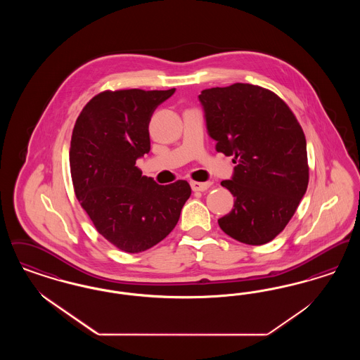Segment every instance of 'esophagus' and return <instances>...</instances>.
I'll return each mask as SVG.
<instances>
[{
    "mask_svg": "<svg viewBox=\"0 0 360 360\" xmlns=\"http://www.w3.org/2000/svg\"><path fill=\"white\" fill-rule=\"evenodd\" d=\"M190 186L194 191H205L212 186V182H197V181H191Z\"/></svg>",
    "mask_w": 360,
    "mask_h": 360,
    "instance_id": "1",
    "label": "esophagus"
}]
</instances>
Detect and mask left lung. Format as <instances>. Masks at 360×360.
I'll return each instance as SVG.
<instances>
[{
  "label": "left lung",
  "mask_w": 360,
  "mask_h": 360,
  "mask_svg": "<svg viewBox=\"0 0 360 360\" xmlns=\"http://www.w3.org/2000/svg\"><path fill=\"white\" fill-rule=\"evenodd\" d=\"M198 98L217 153L236 163L232 179L221 182L235 204L219 225L240 243L266 244L285 229L307 193L304 131L288 103L262 86L212 87Z\"/></svg>",
  "instance_id": "obj_1"
}]
</instances>
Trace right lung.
I'll use <instances>...</instances> for the list:
<instances>
[{"mask_svg": "<svg viewBox=\"0 0 360 360\" xmlns=\"http://www.w3.org/2000/svg\"><path fill=\"white\" fill-rule=\"evenodd\" d=\"M169 90H105L75 121L70 172L87 216L105 239L128 254L165 239L179 220L191 188L186 181L158 185L136 159L150 151L148 124Z\"/></svg>", "mask_w": 360, "mask_h": 360, "instance_id": "right-lung-1", "label": "right lung"}]
</instances>
